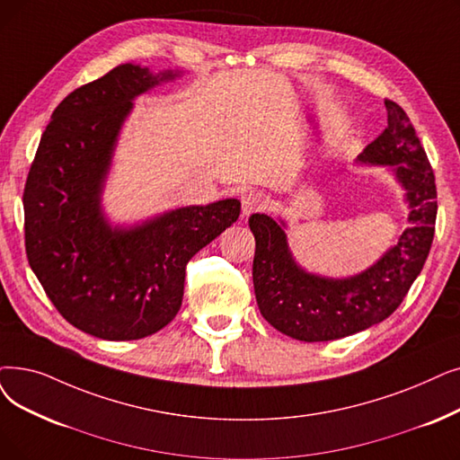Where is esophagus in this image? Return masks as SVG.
<instances>
[{
	"label": "esophagus",
	"instance_id": "34e87169",
	"mask_svg": "<svg viewBox=\"0 0 460 460\" xmlns=\"http://www.w3.org/2000/svg\"><path fill=\"white\" fill-rule=\"evenodd\" d=\"M267 207H269V197L263 191L252 190L243 197V214L244 216H250L259 210H265Z\"/></svg>",
	"mask_w": 460,
	"mask_h": 460
}]
</instances>
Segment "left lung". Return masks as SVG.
I'll use <instances>...</instances> for the list:
<instances>
[{
  "label": "left lung",
  "mask_w": 460,
  "mask_h": 460,
  "mask_svg": "<svg viewBox=\"0 0 460 460\" xmlns=\"http://www.w3.org/2000/svg\"><path fill=\"white\" fill-rule=\"evenodd\" d=\"M387 128L358 155L361 162L393 165L406 188L410 227L379 261L348 279H329L298 269L282 224L252 214L255 236L253 289L267 322L303 342H327L365 331L389 317L421 272L436 229V182L425 148L404 109L385 99Z\"/></svg>",
  "instance_id": "8db88e82"
}]
</instances>
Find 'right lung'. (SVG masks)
<instances>
[{
  "mask_svg": "<svg viewBox=\"0 0 460 460\" xmlns=\"http://www.w3.org/2000/svg\"><path fill=\"white\" fill-rule=\"evenodd\" d=\"M171 76L126 64L71 92L54 109L26 178L30 267L64 319L103 341H138L171 323L188 261L241 214V203L226 199L112 231L99 212L131 99Z\"/></svg>",
  "mask_w": 460,
  "mask_h": 460,
  "instance_id": "right-lung-1",
  "label": "right lung"
}]
</instances>
